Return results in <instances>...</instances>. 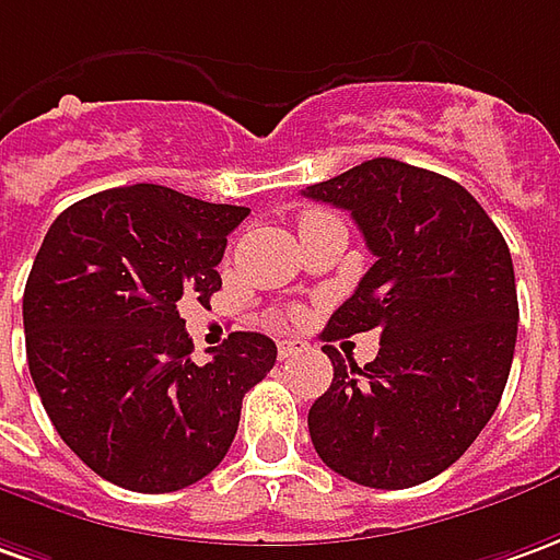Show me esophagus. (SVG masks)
I'll list each match as a JSON object with an SVG mask.
<instances>
[{
    "label": "esophagus",
    "mask_w": 560,
    "mask_h": 560,
    "mask_svg": "<svg viewBox=\"0 0 560 560\" xmlns=\"http://www.w3.org/2000/svg\"><path fill=\"white\" fill-rule=\"evenodd\" d=\"M304 350H307V341H302V338L280 341V360H295V357H302Z\"/></svg>",
    "instance_id": "obj_1"
}]
</instances>
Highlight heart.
Listing matches in <instances>:
<instances>
[{
	"label": "heart",
	"instance_id": "heart-1",
	"mask_svg": "<svg viewBox=\"0 0 560 560\" xmlns=\"http://www.w3.org/2000/svg\"><path fill=\"white\" fill-rule=\"evenodd\" d=\"M314 219H319V213H304L302 215V225H307V222H314Z\"/></svg>",
	"mask_w": 560,
	"mask_h": 560
}]
</instances>
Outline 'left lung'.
I'll list each match as a JSON object with an SVG mask.
<instances>
[{
  "mask_svg": "<svg viewBox=\"0 0 560 560\" xmlns=\"http://www.w3.org/2000/svg\"><path fill=\"white\" fill-rule=\"evenodd\" d=\"M304 198L353 215L375 265L329 317L323 341L381 331L357 365L331 345V387L307 411L319 460L399 491L445 472L500 405L518 295L500 229L464 185L396 158H372Z\"/></svg>",
  "mask_w": 560,
  "mask_h": 560,
  "instance_id": "1",
  "label": "left lung"
}]
</instances>
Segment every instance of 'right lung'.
Returning a JSON list of instances; mask_svg holds the SVG:
<instances>
[{
    "label": "right lung",
    "mask_w": 560,
    "mask_h": 560,
    "mask_svg": "<svg viewBox=\"0 0 560 560\" xmlns=\"http://www.w3.org/2000/svg\"><path fill=\"white\" fill-rule=\"evenodd\" d=\"M246 207L164 185L109 188L54 219L23 289L26 362L54 430L118 488L167 493L229 454L241 405L277 362L258 331L191 360L179 299L222 289Z\"/></svg>",
    "instance_id": "add662e5"
}]
</instances>
